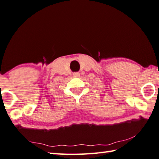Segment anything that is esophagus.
Listing matches in <instances>:
<instances>
[{"label": "esophagus", "mask_w": 159, "mask_h": 159, "mask_svg": "<svg viewBox=\"0 0 159 159\" xmlns=\"http://www.w3.org/2000/svg\"><path fill=\"white\" fill-rule=\"evenodd\" d=\"M73 76H74L75 77H79L80 76V74L79 72H74L73 73Z\"/></svg>", "instance_id": "1"}]
</instances>
